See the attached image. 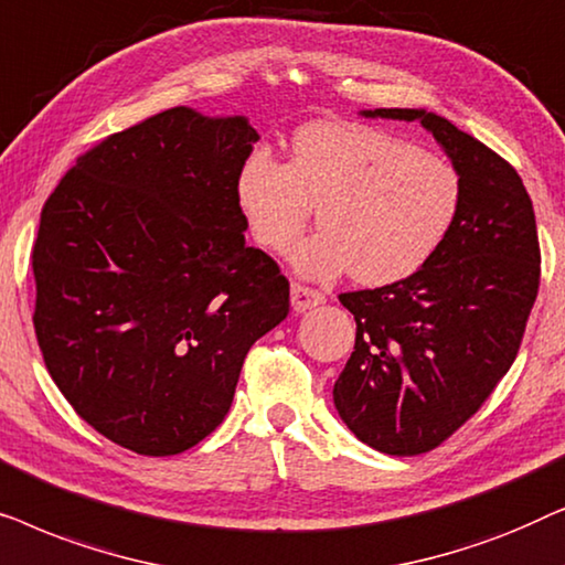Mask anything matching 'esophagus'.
Returning <instances> with one entry per match:
<instances>
[{
  "mask_svg": "<svg viewBox=\"0 0 565 565\" xmlns=\"http://www.w3.org/2000/svg\"><path fill=\"white\" fill-rule=\"evenodd\" d=\"M290 300H292V311L306 313V311H311V308L321 306L323 300H327V296H323V292H319V290H313V288H306V285H300V282H292L290 285Z\"/></svg>",
  "mask_w": 565,
  "mask_h": 565,
  "instance_id": "34e87169",
  "label": "esophagus"
}]
</instances>
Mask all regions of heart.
Segmentation results:
<instances>
[{"mask_svg": "<svg viewBox=\"0 0 565 565\" xmlns=\"http://www.w3.org/2000/svg\"><path fill=\"white\" fill-rule=\"evenodd\" d=\"M234 198L254 242L285 252L319 211L321 228L290 254L298 275L365 285L406 280L439 252L458 221V169L406 138L362 122H311L292 138L290 161L252 151Z\"/></svg>", "mask_w": 565, "mask_h": 565, "instance_id": "heart-1", "label": "heart"}]
</instances>
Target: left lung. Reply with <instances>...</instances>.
Listing matches in <instances>:
<instances>
[{
  "mask_svg": "<svg viewBox=\"0 0 565 565\" xmlns=\"http://www.w3.org/2000/svg\"><path fill=\"white\" fill-rule=\"evenodd\" d=\"M360 115L422 122L462 182L458 221L419 273L339 296L358 321L334 383L339 416L377 452L419 455L466 424L512 367L540 285L535 211L520 174L437 113Z\"/></svg>",
  "mask_w": 565,
  "mask_h": 565,
  "instance_id": "obj_1",
  "label": "left lung"
}]
</instances>
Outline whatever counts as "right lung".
<instances>
[{
	"instance_id": "add662e5",
	"label": "right lung",
	"mask_w": 565,
	"mask_h": 565,
	"mask_svg": "<svg viewBox=\"0 0 565 565\" xmlns=\"http://www.w3.org/2000/svg\"><path fill=\"white\" fill-rule=\"evenodd\" d=\"M257 130L172 107L84 153L45 200L35 337L84 422L138 455H177L228 414L246 352L290 282L246 246L234 182Z\"/></svg>"
}]
</instances>
